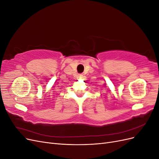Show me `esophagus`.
<instances>
[{"label":"esophagus","mask_w":159,"mask_h":159,"mask_svg":"<svg viewBox=\"0 0 159 159\" xmlns=\"http://www.w3.org/2000/svg\"><path fill=\"white\" fill-rule=\"evenodd\" d=\"M82 77H83V75H81V74H79L78 75V78H82Z\"/></svg>","instance_id":"esophagus-1"}]
</instances>
